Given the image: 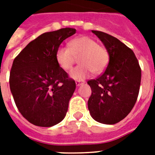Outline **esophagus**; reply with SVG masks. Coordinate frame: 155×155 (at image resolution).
Returning a JSON list of instances; mask_svg holds the SVG:
<instances>
[{"label":"esophagus","instance_id":"34e87169","mask_svg":"<svg viewBox=\"0 0 155 155\" xmlns=\"http://www.w3.org/2000/svg\"><path fill=\"white\" fill-rule=\"evenodd\" d=\"M84 84V82H81V81H79V80L75 81V84H76L77 87H79V86H80V85Z\"/></svg>","mask_w":155,"mask_h":155}]
</instances>
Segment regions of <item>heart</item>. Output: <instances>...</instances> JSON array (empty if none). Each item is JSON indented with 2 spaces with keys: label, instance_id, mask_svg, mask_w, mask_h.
Returning <instances> with one entry per match:
<instances>
[{
  "label": "heart",
  "instance_id": "b5f03b06",
  "mask_svg": "<svg viewBox=\"0 0 155 155\" xmlns=\"http://www.w3.org/2000/svg\"><path fill=\"white\" fill-rule=\"evenodd\" d=\"M80 65L73 69L70 76L75 80H84L94 72L101 73L107 67L109 54L105 47L98 45L88 36L75 38L68 43V47H59L55 52V60L58 67L69 71L78 58Z\"/></svg>",
  "mask_w": 155,
  "mask_h": 155
}]
</instances>
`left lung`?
Listing matches in <instances>:
<instances>
[{
    "label": "left lung",
    "instance_id": "left-lung-1",
    "mask_svg": "<svg viewBox=\"0 0 155 155\" xmlns=\"http://www.w3.org/2000/svg\"><path fill=\"white\" fill-rule=\"evenodd\" d=\"M109 54L108 67L100 77L87 81L92 95L87 107L95 120L113 125L123 120L137 101L142 71L136 56L117 38L92 30Z\"/></svg>",
    "mask_w": 155,
    "mask_h": 155
}]
</instances>
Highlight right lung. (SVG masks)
Wrapping results in <instances>:
<instances>
[{"instance_id":"add662e5","label":"right lung","mask_w":155,"mask_h":155,"mask_svg":"<svg viewBox=\"0 0 155 155\" xmlns=\"http://www.w3.org/2000/svg\"><path fill=\"white\" fill-rule=\"evenodd\" d=\"M75 29L47 32L30 42L14 58L9 86L21 114L31 124L51 127L63 120L75 83L58 67L55 52Z\"/></svg>"}]
</instances>
